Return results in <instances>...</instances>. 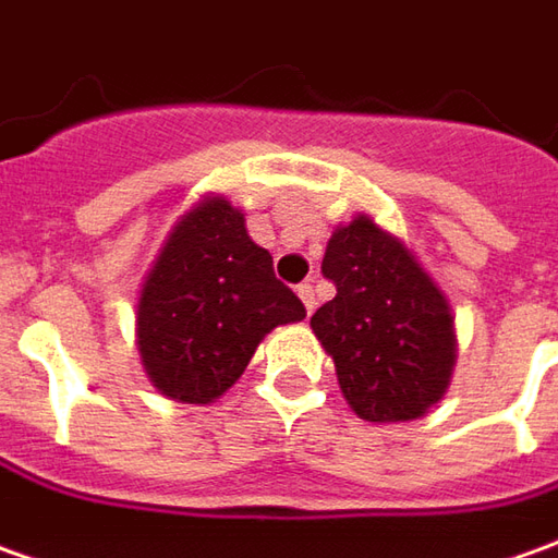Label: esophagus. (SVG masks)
Segmentation results:
<instances>
[{
  "instance_id": "obj_1",
  "label": "esophagus",
  "mask_w": 558,
  "mask_h": 558,
  "mask_svg": "<svg viewBox=\"0 0 558 558\" xmlns=\"http://www.w3.org/2000/svg\"><path fill=\"white\" fill-rule=\"evenodd\" d=\"M299 299H302V305H305L308 314L317 308V295H314V287H311V283H302V287H299Z\"/></svg>"
}]
</instances>
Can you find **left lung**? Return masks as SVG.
Instances as JSON below:
<instances>
[{"label":"left lung","mask_w":558,"mask_h":558,"mask_svg":"<svg viewBox=\"0 0 558 558\" xmlns=\"http://www.w3.org/2000/svg\"><path fill=\"white\" fill-rule=\"evenodd\" d=\"M320 271L336 299L314 311L348 407L363 422L397 424L427 415L452 385L454 314L418 256L369 214L336 226Z\"/></svg>","instance_id":"left-lung-1"}]
</instances>
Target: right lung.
<instances>
[{"mask_svg":"<svg viewBox=\"0 0 558 558\" xmlns=\"http://www.w3.org/2000/svg\"><path fill=\"white\" fill-rule=\"evenodd\" d=\"M305 305L226 195H204L168 231L136 295V351L168 400L207 407L244 375L275 327Z\"/></svg>","mask_w":558,"mask_h":558,"instance_id":"obj_1","label":"right lung"}]
</instances>
